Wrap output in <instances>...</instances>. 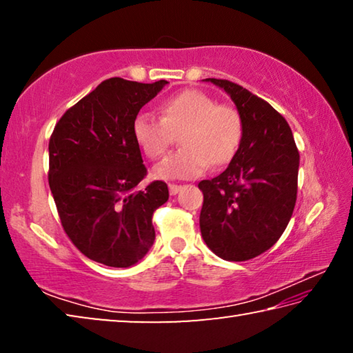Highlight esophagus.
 <instances>
[{
	"instance_id": "1",
	"label": "esophagus",
	"mask_w": 353,
	"mask_h": 353,
	"mask_svg": "<svg viewBox=\"0 0 353 353\" xmlns=\"http://www.w3.org/2000/svg\"><path fill=\"white\" fill-rule=\"evenodd\" d=\"M168 187H170V194L171 196H174V194H177L179 193V191H181V185H176V183H170L168 185Z\"/></svg>"
}]
</instances>
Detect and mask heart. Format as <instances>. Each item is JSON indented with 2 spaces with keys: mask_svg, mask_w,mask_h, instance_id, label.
Wrapping results in <instances>:
<instances>
[{
  "mask_svg": "<svg viewBox=\"0 0 353 353\" xmlns=\"http://www.w3.org/2000/svg\"><path fill=\"white\" fill-rule=\"evenodd\" d=\"M160 118L140 113L132 124L137 146L148 159L168 152L181 135V148L165 159L154 176L165 181L194 179L210 165L223 166L235 157L243 139V119L235 105L216 103L205 92L187 88L160 104Z\"/></svg>",
  "mask_w": 353,
  "mask_h": 353,
  "instance_id": "heart-1",
  "label": "heart"
}]
</instances>
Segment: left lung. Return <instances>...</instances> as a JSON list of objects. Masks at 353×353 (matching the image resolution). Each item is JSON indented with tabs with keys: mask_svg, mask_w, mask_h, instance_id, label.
Returning a JSON list of instances; mask_svg holds the SVG:
<instances>
[{
	"mask_svg": "<svg viewBox=\"0 0 353 353\" xmlns=\"http://www.w3.org/2000/svg\"><path fill=\"white\" fill-rule=\"evenodd\" d=\"M207 81L230 94L243 139L229 168L198 185L204 193L201 235L223 260L246 261L271 249L290 223L299 151L288 123L270 103L232 81Z\"/></svg>",
	"mask_w": 353,
	"mask_h": 353,
	"instance_id": "obj_1",
	"label": "left lung"
}]
</instances>
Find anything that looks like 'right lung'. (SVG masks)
Listing matches in <instances>:
<instances>
[{
    "instance_id": "add662e5",
    "label": "right lung",
    "mask_w": 353,
    "mask_h": 353,
    "mask_svg": "<svg viewBox=\"0 0 353 353\" xmlns=\"http://www.w3.org/2000/svg\"><path fill=\"white\" fill-rule=\"evenodd\" d=\"M166 81L110 77L70 107L50 139L48 182L71 243L105 266L128 268L155 240L152 213L170 198L168 185L146 177L132 124Z\"/></svg>"
}]
</instances>
